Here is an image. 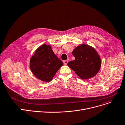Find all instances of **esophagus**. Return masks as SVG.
I'll list each match as a JSON object with an SVG mask.
<instances>
[{
	"label": "esophagus",
	"mask_w": 125,
	"mask_h": 125,
	"mask_svg": "<svg viewBox=\"0 0 125 125\" xmlns=\"http://www.w3.org/2000/svg\"><path fill=\"white\" fill-rule=\"evenodd\" d=\"M68 61L67 60H65V61H63V63H64V65H67V64L68 63Z\"/></svg>",
	"instance_id": "esophagus-1"
}]
</instances>
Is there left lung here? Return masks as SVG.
Segmentation results:
<instances>
[{
  "mask_svg": "<svg viewBox=\"0 0 125 125\" xmlns=\"http://www.w3.org/2000/svg\"><path fill=\"white\" fill-rule=\"evenodd\" d=\"M74 60L67 65L81 79H88L94 76L101 67V57L95 49L86 44L78 46L72 52Z\"/></svg>",
  "mask_w": 125,
  "mask_h": 125,
  "instance_id": "left-lung-1",
  "label": "left lung"
}]
</instances>
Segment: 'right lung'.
I'll return each instance as SVG.
<instances>
[{"instance_id": "obj_1", "label": "right lung", "mask_w": 125, "mask_h": 125, "mask_svg": "<svg viewBox=\"0 0 125 125\" xmlns=\"http://www.w3.org/2000/svg\"><path fill=\"white\" fill-rule=\"evenodd\" d=\"M30 67L32 74L46 82L51 81L63 63L54 54L49 45L39 47L30 59Z\"/></svg>"}]
</instances>
